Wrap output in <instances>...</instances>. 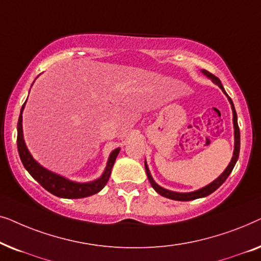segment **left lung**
<instances>
[{"mask_svg":"<svg viewBox=\"0 0 261 261\" xmlns=\"http://www.w3.org/2000/svg\"><path fill=\"white\" fill-rule=\"evenodd\" d=\"M201 72L204 74L209 78V80H212V82L214 84H216L217 87H219L221 90L223 91V94L227 96L228 101L230 103V107H231V110H233V124H234V152H233V156H231V160L230 163L228 164V166L226 167V170L223 171L222 173L220 174L219 177L216 178L215 180H213L212 183L205 185V187H203L201 189H198V190H195V191H191V192H176V191H171V190H167V189H164L163 187H160L154 181L153 179L151 172H149V169L147 166V163H146L145 160V170H146V174H147V178L149 180V183H151L152 188L154 189V190L158 192L159 195L164 196V197L166 198H170V199H174V201H192V199H196V198H202V197H206V196L213 194L214 191L216 190V189H219L221 185L224 183V180L227 179L228 176H229L231 171H233L235 164H237L238 159H239V152H240V129H239V126H238V115H237V112H235V108H234V105H233V101H231V98L229 96L227 95L226 90H224L222 83H221V81L217 78L216 76H214L208 71L205 70H202Z\"/></svg>","mask_w":261,"mask_h":261,"instance_id":"8db88e82","label":"left lung"}]
</instances>
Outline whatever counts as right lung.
Instances as JSON below:
<instances>
[{
    "mask_svg": "<svg viewBox=\"0 0 261 261\" xmlns=\"http://www.w3.org/2000/svg\"><path fill=\"white\" fill-rule=\"evenodd\" d=\"M24 106H26V102L23 103L22 108H21L19 121H17V151H19L20 159L23 164L24 169L30 172L31 176L48 192L62 198H83L101 191L106 187V184L108 183L114 163H115L116 156L120 152V147L115 148L110 153L106 169L103 171L102 176L97 179L87 181V183H80V181L67 179L64 176H60L58 173L45 169L32 156L31 152L28 151L22 130V113Z\"/></svg>",
    "mask_w": 261,
    "mask_h": 261,
    "instance_id": "add662e5",
    "label": "right lung"
}]
</instances>
